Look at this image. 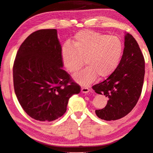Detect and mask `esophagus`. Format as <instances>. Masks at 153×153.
I'll list each match as a JSON object with an SVG mask.
<instances>
[{
  "instance_id": "34e87169",
  "label": "esophagus",
  "mask_w": 153,
  "mask_h": 153,
  "mask_svg": "<svg viewBox=\"0 0 153 153\" xmlns=\"http://www.w3.org/2000/svg\"><path fill=\"white\" fill-rule=\"evenodd\" d=\"M90 91V89L88 88V87H85V86H82L81 88V92L82 93H88Z\"/></svg>"
}]
</instances>
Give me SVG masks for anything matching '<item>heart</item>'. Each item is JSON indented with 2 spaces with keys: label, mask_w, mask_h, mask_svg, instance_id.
Returning a JSON list of instances; mask_svg holds the SVG:
<instances>
[{
  "label": "heart",
  "mask_w": 153,
  "mask_h": 153,
  "mask_svg": "<svg viewBox=\"0 0 153 153\" xmlns=\"http://www.w3.org/2000/svg\"><path fill=\"white\" fill-rule=\"evenodd\" d=\"M123 46L119 37L92 30L77 33L71 45L65 43L61 49V59L65 67L76 73L83 65L87 66L74 76L82 86L92 83L97 77L110 76L119 65Z\"/></svg>",
  "instance_id": "obj_1"
}]
</instances>
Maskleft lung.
Here are the masks:
<instances>
[{
    "label": "left lung",
    "instance_id": "left-lung-1",
    "mask_svg": "<svg viewBox=\"0 0 153 153\" xmlns=\"http://www.w3.org/2000/svg\"><path fill=\"white\" fill-rule=\"evenodd\" d=\"M144 64L136 40L129 33H126L124 50L118 66L107 79L93 86L97 93L108 98L105 108L95 110L99 118L118 120L133 110L142 93Z\"/></svg>",
    "mask_w": 153,
    "mask_h": 153
}]
</instances>
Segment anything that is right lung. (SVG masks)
Returning a JSON list of instances; mask_svg holds the SVG:
<instances>
[{
	"label": "right lung",
	"instance_id": "obj_1",
	"mask_svg": "<svg viewBox=\"0 0 153 153\" xmlns=\"http://www.w3.org/2000/svg\"><path fill=\"white\" fill-rule=\"evenodd\" d=\"M56 29L30 34L17 52L13 67L14 91L28 116L39 121L55 120L67 111L69 98L80 92L62 69L61 45Z\"/></svg>",
	"mask_w": 153,
	"mask_h": 153
}]
</instances>
